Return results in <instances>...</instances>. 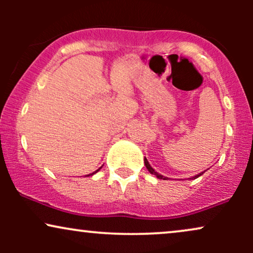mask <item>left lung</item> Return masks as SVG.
<instances>
[{"label":"left lung","mask_w":253,"mask_h":253,"mask_svg":"<svg viewBox=\"0 0 253 253\" xmlns=\"http://www.w3.org/2000/svg\"><path fill=\"white\" fill-rule=\"evenodd\" d=\"M144 163H145V167H146V169L149 170L150 173H152V175H155V176L157 177V178H159V179H165V181H167L168 177H165V176H163V175H161V173L157 172V171H156L155 169H153L152 167H151L150 163H149V161H147L146 158H144ZM202 173H205V171H203V172H201V173H199V175H195L194 177H190V178H188V179H195V178H197V177L201 176Z\"/></svg>","instance_id":"left-lung-1"}]
</instances>
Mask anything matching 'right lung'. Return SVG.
Segmentation results:
<instances>
[{
    "mask_svg": "<svg viewBox=\"0 0 253 253\" xmlns=\"http://www.w3.org/2000/svg\"><path fill=\"white\" fill-rule=\"evenodd\" d=\"M101 168H102V167H101ZM101 168H100V169H101ZM100 169H97L96 171H94V172H92V173H90V175H86V176H92V175H95V173H96L97 171H100Z\"/></svg>",
    "mask_w": 253,
    "mask_h": 253,
    "instance_id": "1",
    "label": "right lung"
}]
</instances>
